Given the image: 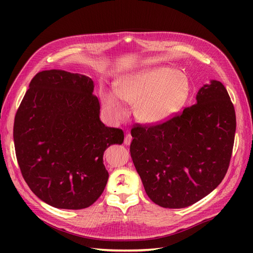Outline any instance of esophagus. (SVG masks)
I'll list each match as a JSON object with an SVG mask.
<instances>
[{"instance_id":"esophagus-1","label":"esophagus","mask_w":253,"mask_h":253,"mask_svg":"<svg viewBox=\"0 0 253 253\" xmlns=\"http://www.w3.org/2000/svg\"><path fill=\"white\" fill-rule=\"evenodd\" d=\"M129 142H131V136L126 135V138H125V143H126V144H129Z\"/></svg>"}]
</instances>
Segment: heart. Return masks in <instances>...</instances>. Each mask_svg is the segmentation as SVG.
<instances>
[{
	"label": "heart",
	"instance_id": "b5f03b06",
	"mask_svg": "<svg viewBox=\"0 0 253 253\" xmlns=\"http://www.w3.org/2000/svg\"><path fill=\"white\" fill-rule=\"evenodd\" d=\"M158 109H160V110H163V111H166V109H167V105L164 103V102H162V103H159V108Z\"/></svg>",
	"mask_w": 253,
	"mask_h": 253
}]
</instances>
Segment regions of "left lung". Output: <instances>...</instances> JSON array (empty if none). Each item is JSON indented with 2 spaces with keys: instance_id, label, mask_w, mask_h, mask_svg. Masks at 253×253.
I'll return each mask as SVG.
<instances>
[{
  "instance_id": "8db88e82",
  "label": "left lung",
  "mask_w": 253,
  "mask_h": 253,
  "mask_svg": "<svg viewBox=\"0 0 253 253\" xmlns=\"http://www.w3.org/2000/svg\"><path fill=\"white\" fill-rule=\"evenodd\" d=\"M94 82L79 73H38L17 111L13 141L23 178L55 208L79 210L103 192L109 173L103 153L124 142L120 128L105 126Z\"/></svg>"
}]
</instances>
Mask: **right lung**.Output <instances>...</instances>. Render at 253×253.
Instances as JSON below:
<instances>
[{
    "mask_svg": "<svg viewBox=\"0 0 253 253\" xmlns=\"http://www.w3.org/2000/svg\"><path fill=\"white\" fill-rule=\"evenodd\" d=\"M235 128L231 99L215 80L183 111L134 126L129 152L148 196L164 208L180 209L211 193L227 173Z\"/></svg>",
    "mask_w": 253,
    "mask_h": 253,
    "instance_id": "1",
    "label": "right lung"
}]
</instances>
